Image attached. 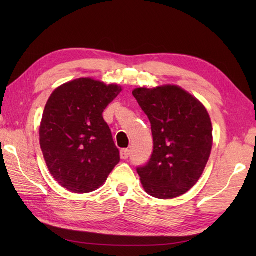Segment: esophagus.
<instances>
[{"label": "esophagus", "mask_w": 256, "mask_h": 256, "mask_svg": "<svg viewBox=\"0 0 256 256\" xmlns=\"http://www.w3.org/2000/svg\"><path fill=\"white\" fill-rule=\"evenodd\" d=\"M128 156H130V150H128L123 148V150H120V157H121L122 160H128Z\"/></svg>", "instance_id": "obj_1"}]
</instances>
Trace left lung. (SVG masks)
I'll return each mask as SVG.
<instances>
[{"label": "left lung", "mask_w": 256, "mask_h": 256, "mask_svg": "<svg viewBox=\"0 0 256 256\" xmlns=\"http://www.w3.org/2000/svg\"><path fill=\"white\" fill-rule=\"evenodd\" d=\"M133 96L148 116L154 150L138 172L152 197L172 199L198 182L211 154L212 124L204 106L175 84L136 88Z\"/></svg>", "instance_id": "left-lung-1"}]
</instances>
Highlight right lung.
<instances>
[{
  "mask_svg": "<svg viewBox=\"0 0 256 256\" xmlns=\"http://www.w3.org/2000/svg\"><path fill=\"white\" fill-rule=\"evenodd\" d=\"M121 91V86L79 78L59 86L48 99L40 144L48 170L68 192H94L118 164V150L102 113Z\"/></svg>",
  "mask_w": 256,
  "mask_h": 256,
  "instance_id": "add662e5",
  "label": "right lung"
}]
</instances>
